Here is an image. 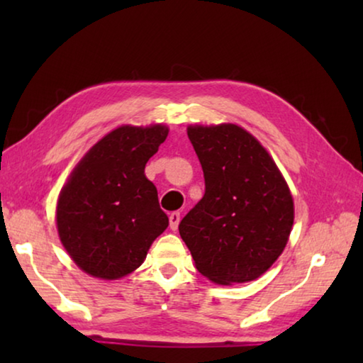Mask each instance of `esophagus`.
<instances>
[{
    "label": "esophagus",
    "instance_id": "34e87169",
    "mask_svg": "<svg viewBox=\"0 0 363 363\" xmlns=\"http://www.w3.org/2000/svg\"><path fill=\"white\" fill-rule=\"evenodd\" d=\"M179 220H181V214L177 213V211L169 214V227H171V230H176L177 229V225H179Z\"/></svg>",
    "mask_w": 363,
    "mask_h": 363
}]
</instances>
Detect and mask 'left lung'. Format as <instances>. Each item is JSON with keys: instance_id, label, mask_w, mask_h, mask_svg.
I'll return each mask as SVG.
<instances>
[{"instance_id": "1", "label": "left lung", "mask_w": 363, "mask_h": 363, "mask_svg": "<svg viewBox=\"0 0 363 363\" xmlns=\"http://www.w3.org/2000/svg\"><path fill=\"white\" fill-rule=\"evenodd\" d=\"M205 176V195L179 224L201 275L214 284L256 280L290 237L293 196L267 150L243 128L189 126Z\"/></svg>"}]
</instances>
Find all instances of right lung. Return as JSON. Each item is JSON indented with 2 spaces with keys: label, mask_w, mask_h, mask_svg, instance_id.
Instances as JSON below:
<instances>
[{
  "label": "right lung",
  "mask_w": 363,
  "mask_h": 363,
  "mask_svg": "<svg viewBox=\"0 0 363 363\" xmlns=\"http://www.w3.org/2000/svg\"><path fill=\"white\" fill-rule=\"evenodd\" d=\"M164 125H125L110 131L79 160L59 194V238L77 266L116 280L144 262L168 227L145 163L168 136Z\"/></svg>",
  "instance_id": "1"
}]
</instances>
